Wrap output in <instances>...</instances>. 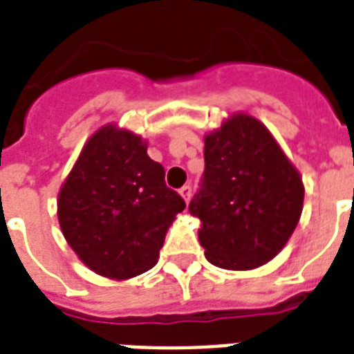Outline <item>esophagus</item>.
Returning <instances> with one entry per match:
<instances>
[{
    "instance_id": "1",
    "label": "esophagus",
    "mask_w": 354,
    "mask_h": 354,
    "mask_svg": "<svg viewBox=\"0 0 354 354\" xmlns=\"http://www.w3.org/2000/svg\"><path fill=\"white\" fill-rule=\"evenodd\" d=\"M179 194H180V196H183V199H185V201L188 203L192 199V186L190 185H185L179 190Z\"/></svg>"
}]
</instances>
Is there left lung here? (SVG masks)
I'll return each mask as SVG.
<instances>
[{
	"label": "left lung",
	"mask_w": 354,
	"mask_h": 354,
	"mask_svg": "<svg viewBox=\"0 0 354 354\" xmlns=\"http://www.w3.org/2000/svg\"><path fill=\"white\" fill-rule=\"evenodd\" d=\"M305 188L268 129L248 114L205 138V171L188 205L201 220L210 264L253 270L270 262L301 218Z\"/></svg>",
	"instance_id": "8db88e82"
}]
</instances>
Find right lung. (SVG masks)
Wrapping results in <instances>:
<instances>
[{
    "instance_id": "add662e5",
    "label": "right lung",
    "mask_w": 354,
    "mask_h": 354,
    "mask_svg": "<svg viewBox=\"0 0 354 354\" xmlns=\"http://www.w3.org/2000/svg\"><path fill=\"white\" fill-rule=\"evenodd\" d=\"M140 136L106 125L86 142L59 194L62 234L90 270L131 279L157 264L185 199Z\"/></svg>"
}]
</instances>
